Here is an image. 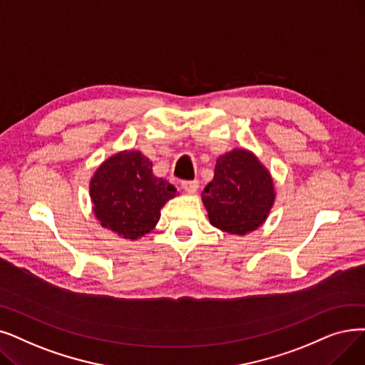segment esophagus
I'll list each match as a JSON object with an SVG mask.
<instances>
[{
    "instance_id": "esophagus-1",
    "label": "esophagus",
    "mask_w": 365,
    "mask_h": 365,
    "mask_svg": "<svg viewBox=\"0 0 365 365\" xmlns=\"http://www.w3.org/2000/svg\"><path fill=\"white\" fill-rule=\"evenodd\" d=\"M182 187L185 189V192H187V194L194 195V194L198 191L200 183H198L197 180H191V182H183V183H182Z\"/></svg>"
}]
</instances>
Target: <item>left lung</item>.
<instances>
[{
  "instance_id": "left-lung-1",
  "label": "left lung",
  "mask_w": 365,
  "mask_h": 365,
  "mask_svg": "<svg viewBox=\"0 0 365 365\" xmlns=\"http://www.w3.org/2000/svg\"><path fill=\"white\" fill-rule=\"evenodd\" d=\"M201 200L215 228L246 235L264 224L273 207V178L255 153L234 149L217 158L213 180Z\"/></svg>"
}]
</instances>
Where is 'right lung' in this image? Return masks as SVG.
Returning a JSON list of instances; mask_svg holds the SVG:
<instances>
[{"mask_svg":"<svg viewBox=\"0 0 365 365\" xmlns=\"http://www.w3.org/2000/svg\"><path fill=\"white\" fill-rule=\"evenodd\" d=\"M176 194V187L155 176L149 158L138 150H122L107 158L89 182L95 217L125 240L150 232L161 209Z\"/></svg>","mask_w":365,"mask_h":365,"instance_id":"1","label":"right lung"}]
</instances>
